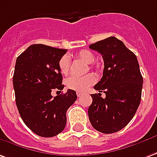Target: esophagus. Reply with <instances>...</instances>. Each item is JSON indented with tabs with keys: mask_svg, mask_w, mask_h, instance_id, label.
<instances>
[{
	"mask_svg": "<svg viewBox=\"0 0 157 157\" xmlns=\"http://www.w3.org/2000/svg\"><path fill=\"white\" fill-rule=\"evenodd\" d=\"M76 94H77V97L78 98L82 97V95H83V94H82V93H80V92H77V93H76Z\"/></svg>",
	"mask_w": 157,
	"mask_h": 157,
	"instance_id": "esophagus-1",
	"label": "esophagus"
}]
</instances>
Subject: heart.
Masks as SVG:
<instances>
[{"instance_id":"b5f03b06","label":"heart","mask_w":157,"mask_h":157,"mask_svg":"<svg viewBox=\"0 0 157 157\" xmlns=\"http://www.w3.org/2000/svg\"><path fill=\"white\" fill-rule=\"evenodd\" d=\"M79 59L85 61L87 63H94L95 60V56L93 52L88 50H82L76 54ZM71 59L68 55H63L59 61V68L60 72L63 75H67L70 71ZM96 81L94 75H86L84 76H75L72 75L66 80L65 84L69 89L74 90L76 92L82 93L86 91L91 85H93Z\"/></svg>"}]
</instances>
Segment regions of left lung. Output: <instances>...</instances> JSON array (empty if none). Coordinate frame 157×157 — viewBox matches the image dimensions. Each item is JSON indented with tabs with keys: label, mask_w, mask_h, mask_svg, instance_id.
<instances>
[{
	"label": "left lung",
	"mask_w": 157,
	"mask_h": 157,
	"mask_svg": "<svg viewBox=\"0 0 157 157\" xmlns=\"http://www.w3.org/2000/svg\"><path fill=\"white\" fill-rule=\"evenodd\" d=\"M89 48L102 55L105 68L101 80L91 94L88 117L94 129L113 133L125 128L134 117L141 101L143 77L136 55L114 36L97 41Z\"/></svg>",
	"instance_id": "1"
}]
</instances>
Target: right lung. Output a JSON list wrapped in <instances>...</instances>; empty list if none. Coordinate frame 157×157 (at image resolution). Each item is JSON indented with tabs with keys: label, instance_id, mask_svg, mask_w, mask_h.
I'll use <instances>...</instances> for the list:
<instances>
[{
	"label": "right lung",
	"instance_id": "add662e5",
	"mask_svg": "<svg viewBox=\"0 0 157 157\" xmlns=\"http://www.w3.org/2000/svg\"><path fill=\"white\" fill-rule=\"evenodd\" d=\"M67 52L43 44H34L16 60L13 88L22 120L40 137H53L66 125V112L77 98L75 91L52 97L53 89L63 90L59 61Z\"/></svg>",
	"mask_w": 157,
	"mask_h": 157
}]
</instances>
